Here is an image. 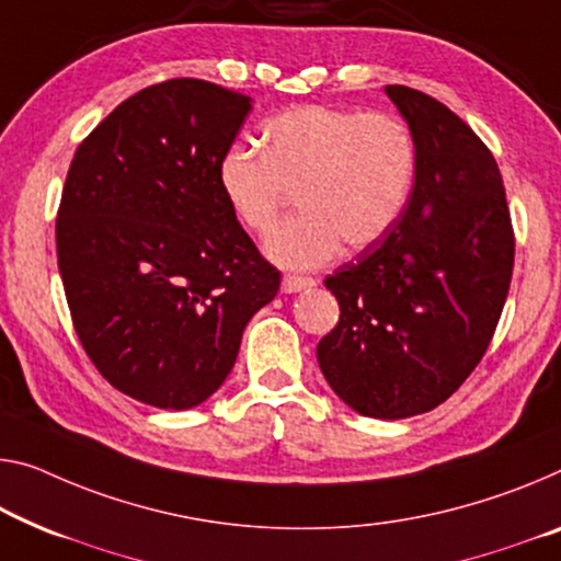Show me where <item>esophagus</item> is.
<instances>
[{"mask_svg": "<svg viewBox=\"0 0 561 561\" xmlns=\"http://www.w3.org/2000/svg\"><path fill=\"white\" fill-rule=\"evenodd\" d=\"M313 278H306V275H286L280 283V290L283 293H298V290H306L313 286Z\"/></svg>", "mask_w": 561, "mask_h": 561, "instance_id": "1", "label": "esophagus"}]
</instances>
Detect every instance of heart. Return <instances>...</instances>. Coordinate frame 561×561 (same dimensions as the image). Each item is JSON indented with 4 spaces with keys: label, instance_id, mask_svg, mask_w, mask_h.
Returning <instances> with one entry per match:
<instances>
[{
    "label": "heart",
    "instance_id": "obj_1",
    "mask_svg": "<svg viewBox=\"0 0 561 561\" xmlns=\"http://www.w3.org/2000/svg\"><path fill=\"white\" fill-rule=\"evenodd\" d=\"M261 140L263 150L230 145L215 178L232 220L253 236L273 228L296 191L300 213L265 240L271 261L286 268H318L341 243L366 251L411 201L416 140L391 112L300 105L271 117Z\"/></svg>",
    "mask_w": 561,
    "mask_h": 561
}]
</instances>
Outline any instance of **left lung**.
<instances>
[{
  "label": "left lung",
  "instance_id": "obj_1",
  "mask_svg": "<svg viewBox=\"0 0 561 561\" xmlns=\"http://www.w3.org/2000/svg\"><path fill=\"white\" fill-rule=\"evenodd\" d=\"M416 140L411 201L389 236L325 278L341 306L318 343L331 389L370 419H407L467 381L496 331L514 268L502 172L428 94L389 84Z\"/></svg>",
  "mask_w": 561,
  "mask_h": 561
}]
</instances>
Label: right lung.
<instances>
[{
  "label": "right lung",
  "instance_id": "1",
  "mask_svg": "<svg viewBox=\"0 0 561 561\" xmlns=\"http://www.w3.org/2000/svg\"><path fill=\"white\" fill-rule=\"evenodd\" d=\"M251 98L191 80L145 88L84 137L57 213L75 331L135 401L183 411L220 389L280 273L232 220L220 154Z\"/></svg>",
  "mask_w": 561,
  "mask_h": 561
}]
</instances>
